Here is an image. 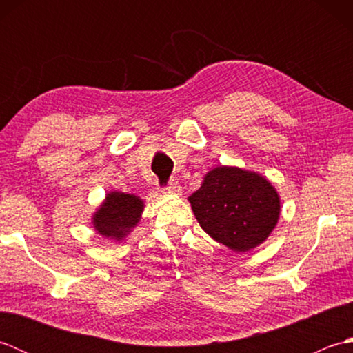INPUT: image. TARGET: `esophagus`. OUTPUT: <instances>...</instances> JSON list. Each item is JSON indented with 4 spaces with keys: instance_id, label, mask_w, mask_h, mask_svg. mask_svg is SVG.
I'll return each instance as SVG.
<instances>
[{
    "instance_id": "esophagus-1",
    "label": "esophagus",
    "mask_w": 353,
    "mask_h": 353,
    "mask_svg": "<svg viewBox=\"0 0 353 353\" xmlns=\"http://www.w3.org/2000/svg\"><path fill=\"white\" fill-rule=\"evenodd\" d=\"M162 192L163 194H171V196H179V194L182 192V188L177 183H170L168 186L162 188Z\"/></svg>"
}]
</instances>
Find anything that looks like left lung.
Instances as JSON below:
<instances>
[{"label": "left lung", "instance_id": "1", "mask_svg": "<svg viewBox=\"0 0 353 353\" xmlns=\"http://www.w3.org/2000/svg\"><path fill=\"white\" fill-rule=\"evenodd\" d=\"M188 201L201 229L236 253L264 243L281 215V197L268 179L228 165L206 172Z\"/></svg>", "mask_w": 353, "mask_h": 353}]
</instances>
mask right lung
<instances>
[{"label": "right lung", "instance_id": "1", "mask_svg": "<svg viewBox=\"0 0 353 353\" xmlns=\"http://www.w3.org/2000/svg\"><path fill=\"white\" fill-rule=\"evenodd\" d=\"M144 206V200L134 194L109 191L92 214V228L104 238L123 241L138 226Z\"/></svg>", "mask_w": 353, "mask_h": 353}]
</instances>
